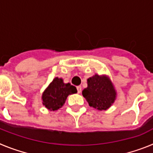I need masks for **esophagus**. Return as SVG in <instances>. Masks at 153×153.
Returning a JSON list of instances; mask_svg holds the SVG:
<instances>
[{
    "mask_svg": "<svg viewBox=\"0 0 153 153\" xmlns=\"http://www.w3.org/2000/svg\"><path fill=\"white\" fill-rule=\"evenodd\" d=\"M76 90H77V93H80L81 91H82V88H81L80 86H76Z\"/></svg>",
    "mask_w": 153,
    "mask_h": 153,
    "instance_id": "1",
    "label": "esophagus"
}]
</instances>
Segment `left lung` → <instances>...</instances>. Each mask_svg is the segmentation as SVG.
Listing matches in <instances>:
<instances>
[{"label": "left lung", "mask_w": 153, "mask_h": 153, "mask_svg": "<svg viewBox=\"0 0 153 153\" xmlns=\"http://www.w3.org/2000/svg\"><path fill=\"white\" fill-rule=\"evenodd\" d=\"M82 94L90 106L98 110H106L110 107L117 97V92L109 78L98 74L87 79V87Z\"/></svg>", "instance_id": "1"}]
</instances>
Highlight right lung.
<instances>
[{
    "label": "right lung",
    "mask_w": 153,
    "mask_h": 153,
    "mask_svg": "<svg viewBox=\"0 0 153 153\" xmlns=\"http://www.w3.org/2000/svg\"><path fill=\"white\" fill-rule=\"evenodd\" d=\"M76 93L75 86L64 83L61 78L55 77L42 94L43 105L51 111H55L63 106L69 95Z\"/></svg>",
    "instance_id": "right-lung-1"
}]
</instances>
